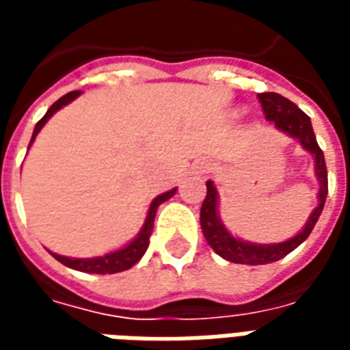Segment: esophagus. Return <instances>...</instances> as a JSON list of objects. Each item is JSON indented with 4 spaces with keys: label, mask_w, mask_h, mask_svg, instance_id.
Returning a JSON list of instances; mask_svg holds the SVG:
<instances>
[{
    "label": "esophagus",
    "mask_w": 350,
    "mask_h": 350,
    "mask_svg": "<svg viewBox=\"0 0 350 350\" xmlns=\"http://www.w3.org/2000/svg\"><path fill=\"white\" fill-rule=\"evenodd\" d=\"M204 165H200V167H197V172H204Z\"/></svg>",
    "instance_id": "esophagus-1"
}]
</instances>
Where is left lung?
I'll use <instances>...</instances> for the list:
<instances>
[{
	"instance_id": "obj_1",
	"label": "left lung",
	"mask_w": 350,
	"mask_h": 350,
	"mask_svg": "<svg viewBox=\"0 0 350 350\" xmlns=\"http://www.w3.org/2000/svg\"><path fill=\"white\" fill-rule=\"evenodd\" d=\"M258 100L262 105L266 120L273 123V127L278 131L285 133L291 138H296L301 148L313 155L315 176L319 180V193H317L319 204L311 212L304 228L291 240L281 243H251L232 236L227 230V227L223 225L219 215V193L215 189L212 180H208L206 182L208 191H206V198L202 202V208H200V227H202L206 242L225 260L236 264H251V266L275 262L279 258L286 257L291 251L296 250L301 242H306L313 227H315V223L321 217L324 202H326V195H328V172H326L324 153L317 144L309 116L296 107L293 100H288L279 93H258Z\"/></svg>"
}]
</instances>
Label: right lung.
I'll list each match as a JSON object with an SVG mask.
<instances>
[{
  "mask_svg": "<svg viewBox=\"0 0 350 350\" xmlns=\"http://www.w3.org/2000/svg\"><path fill=\"white\" fill-rule=\"evenodd\" d=\"M82 92H69L67 95H64L62 99H57L52 107L46 110V114L42 116L41 120L37 122L33 129V137L29 140V146L33 144L35 137L39 135V131L44 127V123L49 122L52 116L56 114L59 108H64L65 105H69L71 100H75L79 97ZM27 146V148H29ZM176 189H170L167 193H163L159 197H155L152 200V204H150V210H148V215H146V221L142 228H140V232H138L133 240H131L127 245H123L122 250L112 251V253H107V255H103V257H93V258H72V257H64V255H57V253H52L50 251V255L59 260V262L67 266V268H72V270H79V271H86V273H118V271L123 270H129L131 266H135V264L142 258V255L148 250V245H150V236H152L153 230V219H155V213H157V208H159L163 202H167L168 198L174 197Z\"/></svg>",
  "mask_w": 350,
  "mask_h": 350,
  "instance_id": "add662e5",
  "label": "right lung"
}]
</instances>
